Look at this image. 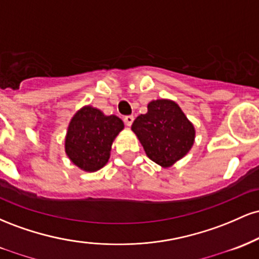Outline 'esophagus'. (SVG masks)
<instances>
[{"mask_svg": "<svg viewBox=\"0 0 259 259\" xmlns=\"http://www.w3.org/2000/svg\"><path fill=\"white\" fill-rule=\"evenodd\" d=\"M133 121H134V115H126V117H124V123H125L127 126L132 125Z\"/></svg>", "mask_w": 259, "mask_h": 259, "instance_id": "1", "label": "esophagus"}]
</instances>
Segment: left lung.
Returning <instances> with one entry per match:
<instances>
[{"mask_svg": "<svg viewBox=\"0 0 259 259\" xmlns=\"http://www.w3.org/2000/svg\"><path fill=\"white\" fill-rule=\"evenodd\" d=\"M132 130L147 157L169 168L185 157L195 142L196 130L177 102L167 99L151 101L146 114L134 120Z\"/></svg>", "mask_w": 259, "mask_h": 259, "instance_id": "8db88e82", "label": "left lung"}]
</instances>
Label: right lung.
Here are the masks:
<instances>
[{"mask_svg":"<svg viewBox=\"0 0 259 259\" xmlns=\"http://www.w3.org/2000/svg\"><path fill=\"white\" fill-rule=\"evenodd\" d=\"M123 129V120L117 115H106L92 106L81 107L68 125L65 153L81 170H100L108 162L113 141Z\"/></svg>","mask_w":259,"mask_h":259,"instance_id":"add662e5","label":"right lung"}]
</instances>
